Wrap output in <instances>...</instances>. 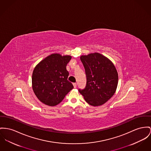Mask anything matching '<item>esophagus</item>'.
I'll return each instance as SVG.
<instances>
[{"label": "esophagus", "mask_w": 151, "mask_h": 151, "mask_svg": "<svg viewBox=\"0 0 151 151\" xmlns=\"http://www.w3.org/2000/svg\"><path fill=\"white\" fill-rule=\"evenodd\" d=\"M73 86H74V88H76L77 87V83H73Z\"/></svg>", "instance_id": "34e87169"}]
</instances>
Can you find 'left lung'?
<instances>
[{"instance_id":"1","label":"left lung","mask_w":151,"mask_h":151,"mask_svg":"<svg viewBox=\"0 0 151 151\" xmlns=\"http://www.w3.org/2000/svg\"><path fill=\"white\" fill-rule=\"evenodd\" d=\"M86 84L83 89H78L85 100L97 106L105 104L114 95L118 84V73L113 63L99 53L82 55Z\"/></svg>"}]
</instances>
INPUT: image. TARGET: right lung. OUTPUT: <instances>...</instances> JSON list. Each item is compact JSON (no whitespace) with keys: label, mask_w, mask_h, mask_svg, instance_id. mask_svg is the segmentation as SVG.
Wrapping results in <instances>:
<instances>
[{"label":"right lung","mask_w":151,"mask_h":151,"mask_svg":"<svg viewBox=\"0 0 151 151\" xmlns=\"http://www.w3.org/2000/svg\"><path fill=\"white\" fill-rule=\"evenodd\" d=\"M71 58L70 55L52 54L35 68L32 76V89L42 103L55 106L73 89V84L68 80L69 73L66 70Z\"/></svg>","instance_id":"right-lung-1"}]
</instances>
